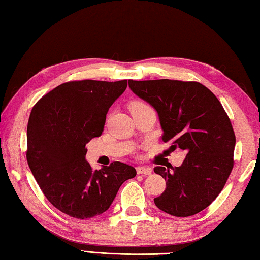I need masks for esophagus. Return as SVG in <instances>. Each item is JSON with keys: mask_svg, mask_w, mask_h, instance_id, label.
<instances>
[{"mask_svg": "<svg viewBox=\"0 0 260 260\" xmlns=\"http://www.w3.org/2000/svg\"><path fill=\"white\" fill-rule=\"evenodd\" d=\"M136 172H137V174L150 175L152 173V169L148 167H142V165H139V167L136 168Z\"/></svg>", "mask_w": 260, "mask_h": 260, "instance_id": "obj_1", "label": "esophagus"}]
</instances>
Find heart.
<instances>
[{
  "instance_id": "1",
  "label": "heart",
  "mask_w": 260,
  "mask_h": 260,
  "mask_svg": "<svg viewBox=\"0 0 260 260\" xmlns=\"http://www.w3.org/2000/svg\"><path fill=\"white\" fill-rule=\"evenodd\" d=\"M147 105H145L144 103H141V102H135L131 105V110H134L137 108H142V107H145Z\"/></svg>"
}]
</instances>
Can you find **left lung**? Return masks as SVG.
<instances>
[{"instance_id": "8db88e82", "label": "left lung", "mask_w": 260, "mask_h": 260, "mask_svg": "<svg viewBox=\"0 0 260 260\" xmlns=\"http://www.w3.org/2000/svg\"><path fill=\"white\" fill-rule=\"evenodd\" d=\"M135 95L156 110L162 140L186 153L181 167H156L167 189L155 206L174 217H190L209 207L234 168L236 136L219 99L197 81L128 80Z\"/></svg>"}]
</instances>
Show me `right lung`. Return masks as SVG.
<instances>
[{"mask_svg":"<svg viewBox=\"0 0 260 260\" xmlns=\"http://www.w3.org/2000/svg\"><path fill=\"white\" fill-rule=\"evenodd\" d=\"M127 80H79L59 85L32 108L26 129V161L43 194L60 211L77 219L104 213L136 170L113 162L93 171L86 144L101 136L109 107Z\"/></svg>","mask_w":260,"mask_h":260,"instance_id":"right-lung-1","label":"right lung"}]
</instances>
